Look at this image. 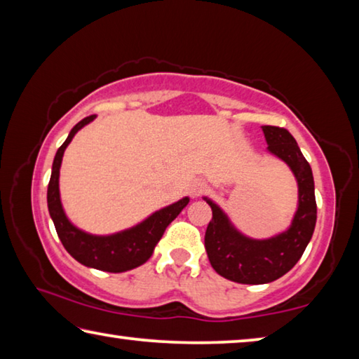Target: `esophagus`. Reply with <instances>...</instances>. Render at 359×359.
<instances>
[{
	"label": "esophagus",
	"mask_w": 359,
	"mask_h": 359,
	"mask_svg": "<svg viewBox=\"0 0 359 359\" xmlns=\"http://www.w3.org/2000/svg\"><path fill=\"white\" fill-rule=\"evenodd\" d=\"M205 190H208V185H205V182H203V180L193 182L191 187H190V193H191L193 198L199 196V194H201V193L205 191Z\"/></svg>",
	"instance_id": "obj_1"
}]
</instances>
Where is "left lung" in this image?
I'll use <instances>...</instances> for the list:
<instances>
[{
	"instance_id": "1",
	"label": "left lung",
	"mask_w": 359,
	"mask_h": 359,
	"mask_svg": "<svg viewBox=\"0 0 359 359\" xmlns=\"http://www.w3.org/2000/svg\"><path fill=\"white\" fill-rule=\"evenodd\" d=\"M263 133L267 150L287 163L297 180V210L290 228L269 239L247 238L233 226L226 214L204 198L212 209L204 245L212 267L228 280L261 285L287 274L312 239L317 223V203L311 165L288 130L266 125Z\"/></svg>"
}]
</instances>
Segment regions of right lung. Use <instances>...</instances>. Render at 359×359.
Listing matches in <instances>:
<instances>
[{
	"instance_id": "obj_1",
	"label": "right lung",
	"mask_w": 359,
	"mask_h": 359,
	"mask_svg": "<svg viewBox=\"0 0 359 359\" xmlns=\"http://www.w3.org/2000/svg\"><path fill=\"white\" fill-rule=\"evenodd\" d=\"M96 115H90V117L79 121L69 131L62 147L57 150V155L53 158L50 182H48L47 188V205L58 238L72 258L83 266L117 274V272L135 269L151 257L154 248L158 241L161 239L168 224L180 214L182 209L190 203V199L182 198L180 201L156 210L155 214H151L136 226L111 236H95L76 228L66 217L62 199H60V166H62L65 150L72 141V137L85 125L93 121Z\"/></svg>"
}]
</instances>
